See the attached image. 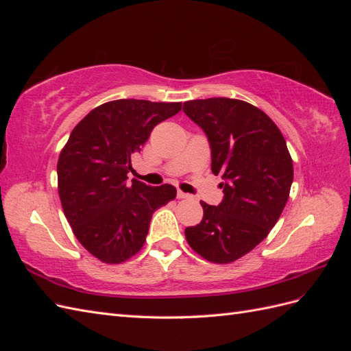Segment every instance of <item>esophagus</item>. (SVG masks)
I'll return each instance as SVG.
<instances>
[{"instance_id": "1", "label": "esophagus", "mask_w": 351, "mask_h": 351, "mask_svg": "<svg viewBox=\"0 0 351 351\" xmlns=\"http://www.w3.org/2000/svg\"><path fill=\"white\" fill-rule=\"evenodd\" d=\"M177 197H178V199H189V197H190V195H187V193L182 192V190H178V192H177Z\"/></svg>"}]
</instances>
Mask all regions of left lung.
<instances>
[{
  "label": "left lung",
  "instance_id": "obj_1",
  "mask_svg": "<svg viewBox=\"0 0 351 351\" xmlns=\"http://www.w3.org/2000/svg\"><path fill=\"white\" fill-rule=\"evenodd\" d=\"M183 111L205 132L212 173L224 180V199L218 206L200 202L204 218L186 228L187 243L209 262H234L277 224L293 183L290 152L277 124L252 104L195 99Z\"/></svg>",
  "mask_w": 351,
  "mask_h": 351
}]
</instances>
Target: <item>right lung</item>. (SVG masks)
<instances>
[{"instance_id":"add662e5","label":"right lung","mask_w":351,"mask_h":351,"mask_svg":"<svg viewBox=\"0 0 351 351\" xmlns=\"http://www.w3.org/2000/svg\"><path fill=\"white\" fill-rule=\"evenodd\" d=\"M182 110V102L117 99L92 110L74 127L58 158V195L74 236L104 263L139 252L152 214L177 190L171 184L127 182L133 156L154 127Z\"/></svg>"}]
</instances>
